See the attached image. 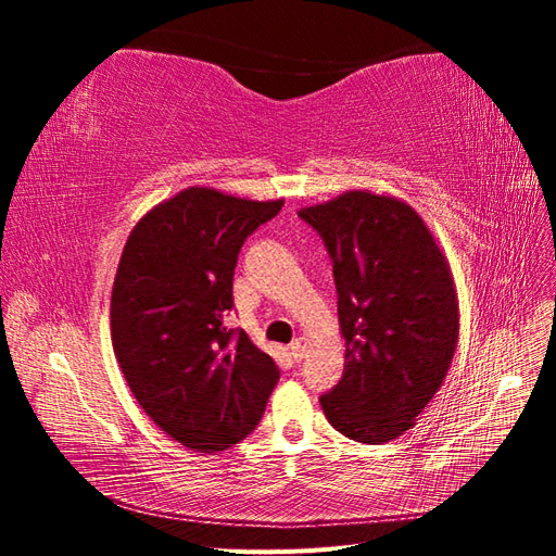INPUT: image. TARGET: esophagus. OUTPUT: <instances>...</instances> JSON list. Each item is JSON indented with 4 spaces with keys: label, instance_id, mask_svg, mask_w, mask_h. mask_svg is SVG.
<instances>
[{
    "label": "esophagus",
    "instance_id": "esophagus-1",
    "mask_svg": "<svg viewBox=\"0 0 556 556\" xmlns=\"http://www.w3.org/2000/svg\"><path fill=\"white\" fill-rule=\"evenodd\" d=\"M290 350H292L294 362L304 359L306 352H308V339H306V336H296V339L290 343Z\"/></svg>",
    "mask_w": 556,
    "mask_h": 556
}]
</instances>
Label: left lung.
Here are the masks:
<instances>
[{"label":"left lung","mask_w":556,"mask_h":556,"mask_svg":"<svg viewBox=\"0 0 556 556\" xmlns=\"http://www.w3.org/2000/svg\"><path fill=\"white\" fill-rule=\"evenodd\" d=\"M333 262L343 378L319 396L329 425L359 443H387L441 390L459 341L447 257L410 204L348 190L299 211Z\"/></svg>","instance_id":"obj_1"}]
</instances>
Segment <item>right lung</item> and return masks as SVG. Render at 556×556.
Returning a JSON list of instances; mask_svg holds the SVG:
<instances>
[{"mask_svg":"<svg viewBox=\"0 0 556 556\" xmlns=\"http://www.w3.org/2000/svg\"><path fill=\"white\" fill-rule=\"evenodd\" d=\"M282 208L185 188L134 225L111 292V341L134 399L180 445L220 452L257 427L276 362L225 327L243 241Z\"/></svg>","mask_w":556,"mask_h":556,"instance_id":"obj_1","label":"right lung"}]
</instances>
